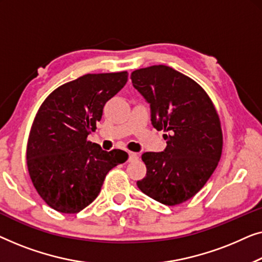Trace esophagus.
<instances>
[{"label": "esophagus", "mask_w": 262, "mask_h": 262, "mask_svg": "<svg viewBox=\"0 0 262 262\" xmlns=\"http://www.w3.org/2000/svg\"><path fill=\"white\" fill-rule=\"evenodd\" d=\"M139 158V154L138 153H134V152H129V161H134Z\"/></svg>", "instance_id": "34e87169"}]
</instances>
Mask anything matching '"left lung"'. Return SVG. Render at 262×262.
<instances>
[{"label":"left lung","mask_w":262,"mask_h":262,"mask_svg":"<svg viewBox=\"0 0 262 262\" xmlns=\"http://www.w3.org/2000/svg\"><path fill=\"white\" fill-rule=\"evenodd\" d=\"M133 86L150 105V121L164 130V152H146L138 187L165 205L192 198L217 167L223 146L215 105L200 84L166 65L132 72Z\"/></svg>","instance_id":"obj_1"}]
</instances>
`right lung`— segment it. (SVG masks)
<instances>
[{
	"instance_id": "add662e5",
	"label": "right lung",
	"mask_w": 262,
	"mask_h": 262,
	"mask_svg": "<svg viewBox=\"0 0 262 262\" xmlns=\"http://www.w3.org/2000/svg\"><path fill=\"white\" fill-rule=\"evenodd\" d=\"M128 80V72L88 73L51 93L36 113L27 142L33 185L47 205L76 213L98 196L110 169L128 159L124 150H103L88 141L105 103Z\"/></svg>"
}]
</instances>
